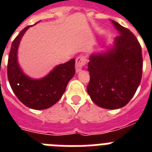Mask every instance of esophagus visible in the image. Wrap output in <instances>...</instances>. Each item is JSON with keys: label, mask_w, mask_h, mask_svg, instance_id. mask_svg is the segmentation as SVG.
I'll list each match as a JSON object with an SVG mask.
<instances>
[{"label": "esophagus", "mask_w": 152, "mask_h": 152, "mask_svg": "<svg viewBox=\"0 0 152 152\" xmlns=\"http://www.w3.org/2000/svg\"><path fill=\"white\" fill-rule=\"evenodd\" d=\"M87 63V59L83 56H80L76 59V72H79L81 71V69H83Z\"/></svg>", "instance_id": "obj_1"}]
</instances>
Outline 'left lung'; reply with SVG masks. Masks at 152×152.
<instances>
[{
	"label": "left lung",
	"instance_id": "left-lung-1",
	"mask_svg": "<svg viewBox=\"0 0 152 152\" xmlns=\"http://www.w3.org/2000/svg\"><path fill=\"white\" fill-rule=\"evenodd\" d=\"M118 31L112 48L89 57L87 91L97 106L115 110L125 106L139 87L143 71L140 44L129 30L111 20Z\"/></svg>",
	"mask_w": 152,
	"mask_h": 152
}]
</instances>
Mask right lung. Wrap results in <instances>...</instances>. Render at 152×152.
Returning a JSON list of instances; mask_svg holds the SVG:
<instances>
[{
    "mask_svg": "<svg viewBox=\"0 0 152 152\" xmlns=\"http://www.w3.org/2000/svg\"><path fill=\"white\" fill-rule=\"evenodd\" d=\"M30 26L18 34L12 43L8 61V79L18 99L33 110L50 108L61 98L69 81L76 72L75 59L58 64L46 76L34 80L26 76L17 61L19 44Z\"/></svg>",
    "mask_w": 152,
    "mask_h": 152,
    "instance_id": "obj_1",
    "label": "right lung"
}]
</instances>
